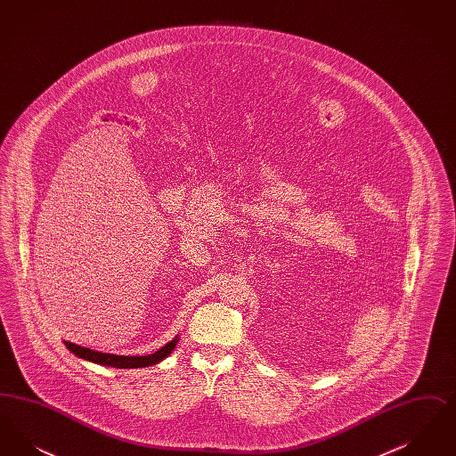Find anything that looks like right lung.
I'll use <instances>...</instances> for the list:
<instances>
[{"label": "right lung", "mask_w": 456, "mask_h": 456, "mask_svg": "<svg viewBox=\"0 0 456 456\" xmlns=\"http://www.w3.org/2000/svg\"><path fill=\"white\" fill-rule=\"evenodd\" d=\"M177 338H174L173 342L166 344L164 347L159 348L155 354L151 355H114V354H104V352H97L92 348L80 347L75 346L71 342H65L66 348L69 352H73L77 357L86 359L95 364H102V366H110V368L118 369H133V368H147L153 366L157 362H160L164 357H167L171 354V350L175 347Z\"/></svg>", "instance_id": "right-lung-1"}]
</instances>
